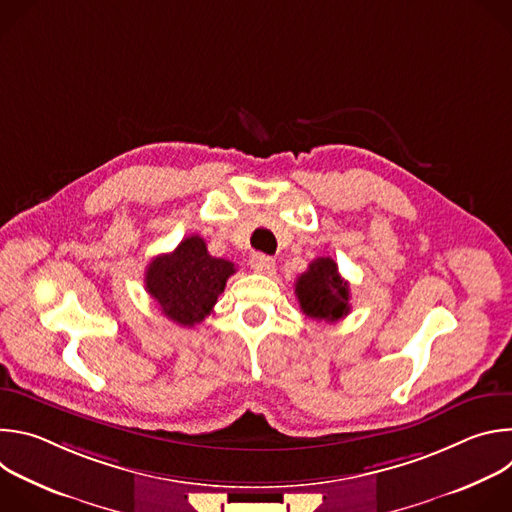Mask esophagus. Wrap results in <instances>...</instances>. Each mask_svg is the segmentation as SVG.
Listing matches in <instances>:
<instances>
[{
  "mask_svg": "<svg viewBox=\"0 0 512 512\" xmlns=\"http://www.w3.org/2000/svg\"><path fill=\"white\" fill-rule=\"evenodd\" d=\"M251 267L257 271V273H263V275H271L275 271V261L269 257V255H263V253H255L251 257Z\"/></svg>",
  "mask_w": 512,
  "mask_h": 512,
  "instance_id": "esophagus-1",
  "label": "esophagus"
}]
</instances>
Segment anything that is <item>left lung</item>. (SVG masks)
Wrapping results in <instances>:
<instances>
[{
	"mask_svg": "<svg viewBox=\"0 0 512 512\" xmlns=\"http://www.w3.org/2000/svg\"><path fill=\"white\" fill-rule=\"evenodd\" d=\"M302 312L318 322H338L350 314V285L330 257H318L296 281Z\"/></svg>",
	"mask_w": 512,
	"mask_h": 512,
	"instance_id": "obj_1",
	"label": "left lung"
}]
</instances>
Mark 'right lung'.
Segmentation results:
<instances>
[{"label":"right lung","mask_w":512,"mask_h":512,"mask_svg":"<svg viewBox=\"0 0 512 512\" xmlns=\"http://www.w3.org/2000/svg\"><path fill=\"white\" fill-rule=\"evenodd\" d=\"M235 271V263L212 257L204 239L192 235L148 265L145 289L168 320L190 328L212 312Z\"/></svg>","instance_id":"obj_1"}]
</instances>
